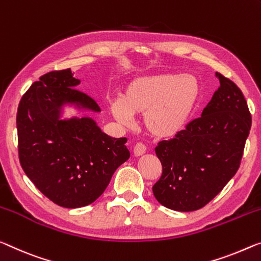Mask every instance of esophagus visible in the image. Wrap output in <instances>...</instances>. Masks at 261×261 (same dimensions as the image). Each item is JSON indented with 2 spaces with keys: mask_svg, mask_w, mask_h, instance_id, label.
Listing matches in <instances>:
<instances>
[{
  "mask_svg": "<svg viewBox=\"0 0 261 261\" xmlns=\"http://www.w3.org/2000/svg\"><path fill=\"white\" fill-rule=\"evenodd\" d=\"M146 146H144L143 143H141V142H138L134 146V148H133V153H134V155L135 156H140V155H142V154H144L146 153Z\"/></svg>",
  "mask_w": 261,
  "mask_h": 261,
  "instance_id": "esophagus-1",
  "label": "esophagus"
}]
</instances>
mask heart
I'll list each match as a JSON object with an SVG mask.
<instances>
[{
  "mask_svg": "<svg viewBox=\"0 0 261 261\" xmlns=\"http://www.w3.org/2000/svg\"><path fill=\"white\" fill-rule=\"evenodd\" d=\"M198 92V84L190 75H144L128 84L121 101H111L110 112L125 125L132 121V114H142V125L148 134L155 139H169L187 125Z\"/></svg>",
  "mask_w": 261,
  "mask_h": 261,
  "instance_id": "heart-1",
  "label": "heart"
}]
</instances>
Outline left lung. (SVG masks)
Segmentation results:
<instances>
[{
  "label": "left lung",
  "mask_w": 261,
  "mask_h": 261,
  "mask_svg": "<svg viewBox=\"0 0 261 261\" xmlns=\"http://www.w3.org/2000/svg\"><path fill=\"white\" fill-rule=\"evenodd\" d=\"M220 86L199 118L175 138L160 141L155 153L162 175L155 198L176 211H195L217 196L239 169L252 118L239 87L217 72Z\"/></svg>",
  "instance_id": "8db88e82"
}]
</instances>
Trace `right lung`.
Masks as SVG:
<instances>
[{
	"instance_id": "1",
	"label": "right lung",
	"mask_w": 261,
	"mask_h": 261,
	"mask_svg": "<svg viewBox=\"0 0 261 261\" xmlns=\"http://www.w3.org/2000/svg\"><path fill=\"white\" fill-rule=\"evenodd\" d=\"M79 83L70 69L47 72L23 94L16 117L22 169L44 196L69 209L100 197L130 155L126 138H111L92 119H58L66 101L100 111L93 98L74 89Z\"/></svg>"
}]
</instances>
